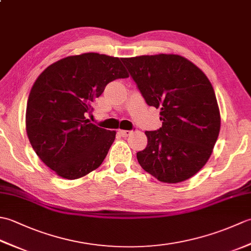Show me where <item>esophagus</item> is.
<instances>
[{"mask_svg":"<svg viewBox=\"0 0 251 251\" xmlns=\"http://www.w3.org/2000/svg\"><path fill=\"white\" fill-rule=\"evenodd\" d=\"M131 132H132L131 130H122V129L119 130V134H120L122 137H128V136H130Z\"/></svg>","mask_w":251,"mask_h":251,"instance_id":"34e87169","label":"esophagus"}]
</instances>
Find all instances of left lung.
Returning a JSON list of instances; mask_svg holds the SVG:
<instances>
[{"label":"left lung","mask_w":251,"mask_h":251,"mask_svg":"<svg viewBox=\"0 0 251 251\" xmlns=\"http://www.w3.org/2000/svg\"><path fill=\"white\" fill-rule=\"evenodd\" d=\"M122 61L147 104L161 108L162 127L146 131L148 146L137 153L140 166L166 183L193 177L210 157L220 131V112L209 79L178 55Z\"/></svg>","instance_id":"8db88e82"}]
</instances>
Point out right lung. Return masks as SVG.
<instances>
[{"label":"right lung","instance_id":"obj_1","mask_svg":"<svg viewBox=\"0 0 251 251\" xmlns=\"http://www.w3.org/2000/svg\"><path fill=\"white\" fill-rule=\"evenodd\" d=\"M128 77L120 58L87 52L52 63L36 78L26 103V134L46 166L69 180L102 164L116 132L89 123L87 113L106 85Z\"/></svg>","mask_w":251,"mask_h":251}]
</instances>
